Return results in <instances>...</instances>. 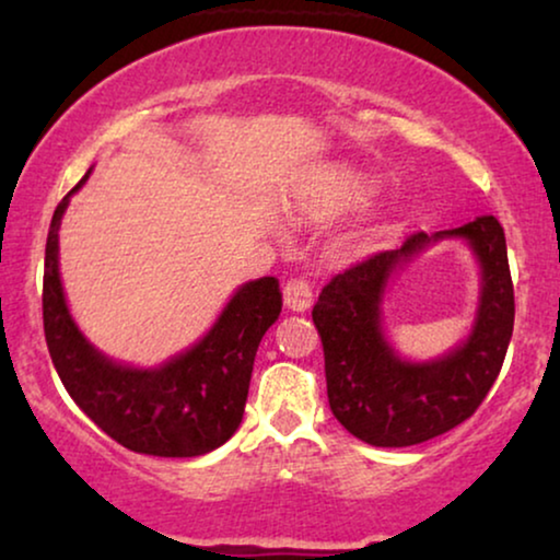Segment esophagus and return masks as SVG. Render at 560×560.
I'll return each instance as SVG.
<instances>
[{
  "label": "esophagus",
  "instance_id": "34e87169",
  "mask_svg": "<svg viewBox=\"0 0 560 560\" xmlns=\"http://www.w3.org/2000/svg\"><path fill=\"white\" fill-rule=\"evenodd\" d=\"M282 298H285V305L290 311H308L313 303L311 282L305 278H290L282 285Z\"/></svg>",
  "mask_w": 560,
  "mask_h": 560
}]
</instances>
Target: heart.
Wrapping results in <instances>:
<instances>
[{"instance_id": "obj_1", "label": "heart", "mask_w": 560, "mask_h": 560, "mask_svg": "<svg viewBox=\"0 0 560 560\" xmlns=\"http://www.w3.org/2000/svg\"><path fill=\"white\" fill-rule=\"evenodd\" d=\"M364 198H366V186H362V183H351V186L347 188V201L359 203V201H364Z\"/></svg>"}]
</instances>
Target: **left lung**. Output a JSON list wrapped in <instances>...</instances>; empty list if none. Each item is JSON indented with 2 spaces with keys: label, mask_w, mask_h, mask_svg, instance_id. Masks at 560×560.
Here are the masks:
<instances>
[{
  "label": "left lung",
  "mask_w": 560,
  "mask_h": 560,
  "mask_svg": "<svg viewBox=\"0 0 560 560\" xmlns=\"http://www.w3.org/2000/svg\"><path fill=\"white\" fill-rule=\"evenodd\" d=\"M443 235H464L480 257L478 320L470 339L448 358L412 365L381 336V295L397 266ZM313 324L324 343L328 405L351 435L370 446L402 448L451 431L477 412L512 339L515 290L502 224L479 217L451 232H416L402 247L347 267L320 290Z\"/></svg>",
  "instance_id": "obj_1"
}]
</instances>
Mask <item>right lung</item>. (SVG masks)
Wrapping results in <instances>:
<instances>
[{"mask_svg":"<svg viewBox=\"0 0 560 560\" xmlns=\"http://www.w3.org/2000/svg\"><path fill=\"white\" fill-rule=\"evenodd\" d=\"M89 173L58 203L45 244L43 326L58 377L73 402L135 454H209L232 439L242 423L257 347L282 308L278 280L259 278L242 285L211 331L158 370L112 362L73 324L58 272L60 219L68 198L86 183Z\"/></svg>","mask_w":560,"mask_h":560,"instance_id":"obj_1","label":"right lung"}]
</instances>
